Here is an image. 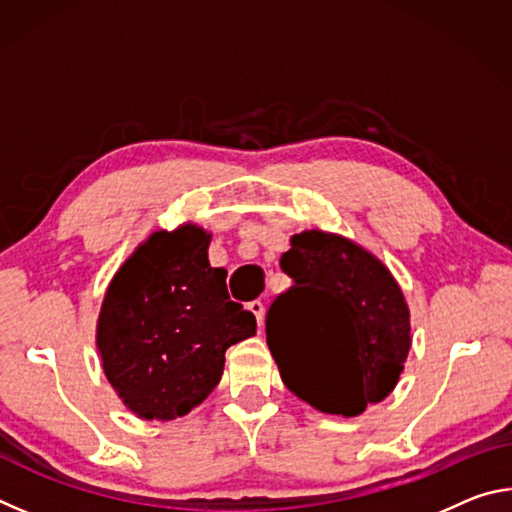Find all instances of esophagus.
<instances>
[{
    "label": "esophagus",
    "mask_w": 512,
    "mask_h": 512,
    "mask_svg": "<svg viewBox=\"0 0 512 512\" xmlns=\"http://www.w3.org/2000/svg\"><path fill=\"white\" fill-rule=\"evenodd\" d=\"M248 309L253 311V316L257 318V323L262 325V318H264V302H262V300H253V302H248Z\"/></svg>",
    "instance_id": "obj_1"
}]
</instances>
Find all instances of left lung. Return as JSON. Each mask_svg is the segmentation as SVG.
<instances>
[{
	"label": "left lung",
	"instance_id": "8db88e82",
	"mask_svg": "<svg viewBox=\"0 0 512 512\" xmlns=\"http://www.w3.org/2000/svg\"><path fill=\"white\" fill-rule=\"evenodd\" d=\"M293 287L266 316L284 386L320 413L357 418L393 393L411 350L400 284L357 241L325 230L291 237L280 259Z\"/></svg>",
	"mask_w": 512,
	"mask_h": 512
}]
</instances>
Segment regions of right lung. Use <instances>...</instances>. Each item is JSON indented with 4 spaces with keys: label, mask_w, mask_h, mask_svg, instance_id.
<instances>
[{
    "label": "right lung",
    "mask_w": 512,
    "mask_h": 512,
    "mask_svg": "<svg viewBox=\"0 0 512 512\" xmlns=\"http://www.w3.org/2000/svg\"><path fill=\"white\" fill-rule=\"evenodd\" d=\"M196 223L155 230L119 266L101 302L97 350L110 386L142 420L196 409L221 381L225 350L255 336L257 320L207 259Z\"/></svg>",
    "instance_id": "1"
}]
</instances>
